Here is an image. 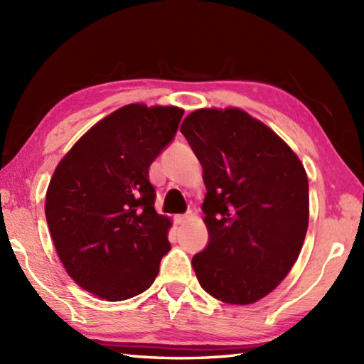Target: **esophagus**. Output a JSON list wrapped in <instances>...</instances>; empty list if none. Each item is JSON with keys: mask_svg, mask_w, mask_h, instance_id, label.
<instances>
[{"mask_svg": "<svg viewBox=\"0 0 364 364\" xmlns=\"http://www.w3.org/2000/svg\"><path fill=\"white\" fill-rule=\"evenodd\" d=\"M188 218H189L188 214H178V215H175V223L176 225H181V223L188 220Z\"/></svg>", "mask_w": 364, "mask_h": 364, "instance_id": "esophagus-1", "label": "esophagus"}]
</instances>
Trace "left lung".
<instances>
[{"label":"left lung","instance_id":"1","mask_svg":"<svg viewBox=\"0 0 364 364\" xmlns=\"http://www.w3.org/2000/svg\"><path fill=\"white\" fill-rule=\"evenodd\" d=\"M203 167L208 245L192 267L225 304L272 292L296 262L308 228V178L299 158L241 109H198L181 125Z\"/></svg>","mask_w":364,"mask_h":364}]
</instances>
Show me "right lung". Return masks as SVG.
I'll list each match as a JSON object with an SVG mask.
<instances>
[{
  "label": "right lung",
  "mask_w": 364,
  "mask_h": 364,
  "mask_svg": "<svg viewBox=\"0 0 364 364\" xmlns=\"http://www.w3.org/2000/svg\"><path fill=\"white\" fill-rule=\"evenodd\" d=\"M184 111L128 105L92 127L54 170L45 215L60 261L94 296L119 301L149 289L170 250L149 167Z\"/></svg>",
  "instance_id": "1"
}]
</instances>
